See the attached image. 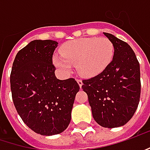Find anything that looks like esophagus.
Returning a JSON list of instances; mask_svg holds the SVG:
<instances>
[{
  "label": "esophagus",
  "instance_id": "34e87169",
  "mask_svg": "<svg viewBox=\"0 0 150 150\" xmlns=\"http://www.w3.org/2000/svg\"><path fill=\"white\" fill-rule=\"evenodd\" d=\"M77 82H78V83H79V87H82V85H83V82H82V80H80V79H78L77 80Z\"/></svg>",
  "mask_w": 150,
  "mask_h": 150
}]
</instances>
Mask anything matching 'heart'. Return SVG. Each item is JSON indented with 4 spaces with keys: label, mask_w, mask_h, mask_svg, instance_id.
<instances>
[{
    "label": "heart",
    "mask_w": 150,
    "mask_h": 150,
    "mask_svg": "<svg viewBox=\"0 0 150 150\" xmlns=\"http://www.w3.org/2000/svg\"><path fill=\"white\" fill-rule=\"evenodd\" d=\"M60 54L53 56L54 65L69 74L76 65L81 77L91 79L101 74L111 63L114 54L112 42L106 38H84L70 41L60 48Z\"/></svg>",
    "instance_id": "1"
}]
</instances>
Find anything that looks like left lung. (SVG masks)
<instances>
[{"label":"left lung","mask_w":150,"mask_h":150,"mask_svg":"<svg viewBox=\"0 0 150 150\" xmlns=\"http://www.w3.org/2000/svg\"><path fill=\"white\" fill-rule=\"evenodd\" d=\"M114 47L113 58L101 74L83 81L92 115L102 127L127 123L136 112L141 93L140 66L132 48L110 33L103 32Z\"/></svg>","instance_id":"left-lung-1"}]
</instances>
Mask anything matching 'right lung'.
I'll return each mask as SVG.
<instances>
[{
    "instance_id": "1",
    "label": "right lung",
    "mask_w": 150,
    "mask_h": 150,
    "mask_svg": "<svg viewBox=\"0 0 150 150\" xmlns=\"http://www.w3.org/2000/svg\"><path fill=\"white\" fill-rule=\"evenodd\" d=\"M57 46L53 40L31 41L18 52L10 76L17 112L29 128L42 136L67 128L79 91L75 79L56 78L52 57Z\"/></svg>"
}]
</instances>
